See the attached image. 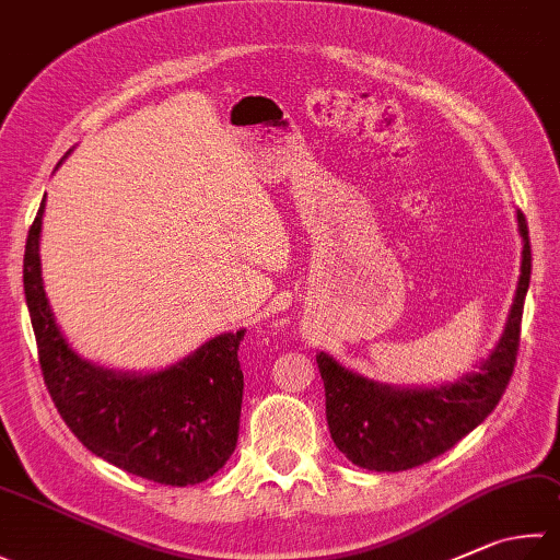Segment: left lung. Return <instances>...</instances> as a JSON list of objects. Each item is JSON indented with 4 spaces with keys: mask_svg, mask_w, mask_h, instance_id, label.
Wrapping results in <instances>:
<instances>
[{
    "mask_svg": "<svg viewBox=\"0 0 560 560\" xmlns=\"http://www.w3.org/2000/svg\"><path fill=\"white\" fill-rule=\"evenodd\" d=\"M516 221L524 241L520 284L500 341L478 371L439 387L399 389L351 373L329 353L316 355L331 439L355 466L375 472L417 468L456 446L498 407L514 373L524 298L532 278L529 226L520 209Z\"/></svg>",
    "mask_w": 560,
    "mask_h": 560,
    "instance_id": "1",
    "label": "left lung"
}]
</instances>
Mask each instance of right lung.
<instances>
[{"label": "right lung", "mask_w": 560, "mask_h": 560, "mask_svg": "<svg viewBox=\"0 0 560 560\" xmlns=\"http://www.w3.org/2000/svg\"><path fill=\"white\" fill-rule=\"evenodd\" d=\"M46 197L28 229L24 292L38 363L60 417L82 446L145 480L185 488L224 466L238 441L244 329L219 334L165 371L116 373L84 361L58 329L40 278Z\"/></svg>", "instance_id": "right-lung-1"}]
</instances>
